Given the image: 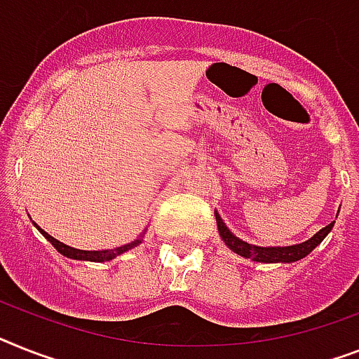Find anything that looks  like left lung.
<instances>
[{
  "label": "left lung",
  "instance_id": "left-lung-1",
  "mask_svg": "<svg viewBox=\"0 0 359 359\" xmlns=\"http://www.w3.org/2000/svg\"><path fill=\"white\" fill-rule=\"evenodd\" d=\"M339 212V211H337ZM216 216V226H218V233H220L222 240L226 242V245L229 248L233 253L244 257V259H251L255 262H264V264H290V262H297V260L304 259L308 253H312L319 244H321L325 236L332 231L334 224H328L327 227H323L321 231H318L312 238L304 240L301 244H293V245H269V248H262V245H255L245 242V240L238 238L236 235L231 233L229 227L224 224L222 216L215 211Z\"/></svg>",
  "mask_w": 359,
  "mask_h": 359
}]
</instances>
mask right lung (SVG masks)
Returning a JSON list of instances; mask_svg holds the SVG:
<instances>
[{"mask_svg":"<svg viewBox=\"0 0 359 359\" xmlns=\"http://www.w3.org/2000/svg\"><path fill=\"white\" fill-rule=\"evenodd\" d=\"M34 224V222H32ZM34 227H36L38 231H40L41 235L46 236L49 242H51L53 245H55V250L58 251L60 255H64V257H67V259H73V260H88V262H108V260H114L115 257H119V255L126 253V251L133 250V248H137L141 242H143V236H144V231L141 233V235L137 236V238L133 240V242H130V244H124V245H119V248H115V250H100V251H84V250H75V248H71V245H66L64 242H60V240H56L55 236H51L49 233H46V231L41 229L40 226H36L34 224Z\"/></svg>","mask_w":359,"mask_h":359,"instance_id":"1","label":"right lung"}]
</instances>
